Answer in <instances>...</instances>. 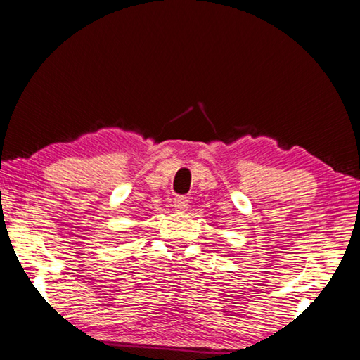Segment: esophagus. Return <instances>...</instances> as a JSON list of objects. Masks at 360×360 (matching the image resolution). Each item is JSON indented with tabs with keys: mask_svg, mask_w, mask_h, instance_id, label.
Segmentation results:
<instances>
[{
	"mask_svg": "<svg viewBox=\"0 0 360 360\" xmlns=\"http://www.w3.org/2000/svg\"><path fill=\"white\" fill-rule=\"evenodd\" d=\"M173 206H174L176 211L184 212L188 208V200L186 197H176L174 202H173Z\"/></svg>",
	"mask_w": 360,
	"mask_h": 360,
	"instance_id": "1",
	"label": "esophagus"
}]
</instances>
